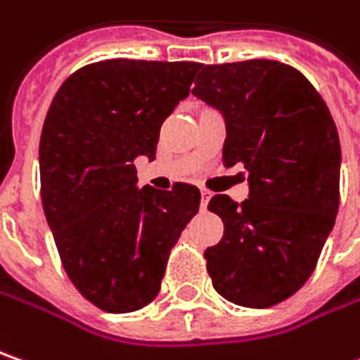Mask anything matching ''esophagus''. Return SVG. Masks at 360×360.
<instances>
[{
  "instance_id": "1",
  "label": "esophagus",
  "mask_w": 360,
  "mask_h": 360,
  "mask_svg": "<svg viewBox=\"0 0 360 360\" xmlns=\"http://www.w3.org/2000/svg\"><path fill=\"white\" fill-rule=\"evenodd\" d=\"M210 196H212V194H210L208 190H200V208H202V210L207 208L208 200H210Z\"/></svg>"
}]
</instances>
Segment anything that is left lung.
<instances>
[{
    "label": "left lung",
    "mask_w": 360,
    "mask_h": 360,
    "mask_svg": "<svg viewBox=\"0 0 360 360\" xmlns=\"http://www.w3.org/2000/svg\"><path fill=\"white\" fill-rule=\"evenodd\" d=\"M192 95L225 117L223 164L243 166L249 198H210L223 219L219 245L205 251L221 296L269 308L312 276L340 202V141L320 93L278 60L202 64Z\"/></svg>",
    "instance_id": "obj_1"
}]
</instances>
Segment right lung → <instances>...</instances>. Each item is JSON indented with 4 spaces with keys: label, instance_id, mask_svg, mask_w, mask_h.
<instances>
[{
    "label": "right lung",
    "instance_id": "obj_1",
    "mask_svg": "<svg viewBox=\"0 0 360 360\" xmlns=\"http://www.w3.org/2000/svg\"><path fill=\"white\" fill-rule=\"evenodd\" d=\"M198 63L113 58L60 84L40 137V194L64 271L111 314L158 296L172 247L200 192L135 186V158H155L160 127L190 93Z\"/></svg>",
    "mask_w": 360,
    "mask_h": 360
}]
</instances>
